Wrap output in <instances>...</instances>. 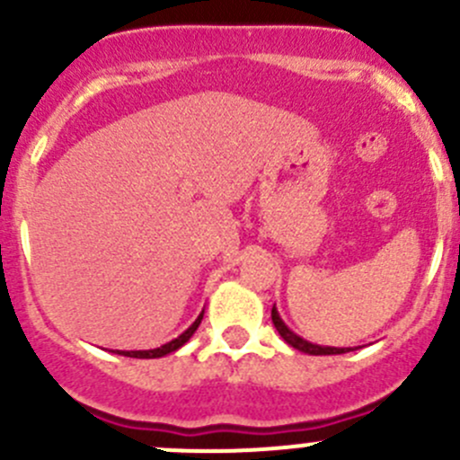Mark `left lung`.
<instances>
[{"instance_id": "1", "label": "left lung", "mask_w": 460, "mask_h": 460, "mask_svg": "<svg viewBox=\"0 0 460 460\" xmlns=\"http://www.w3.org/2000/svg\"><path fill=\"white\" fill-rule=\"evenodd\" d=\"M271 320H273V327L278 329V333H280V336L285 338V341L289 342V345L294 347V349L305 351V354H314V356H332V354H345V351H351V349H341V347H320V345H314V342L303 341V338L296 336V333L291 332V329L287 327L285 323H282V318L278 316L276 307L271 309Z\"/></svg>"}]
</instances>
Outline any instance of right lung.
Wrapping results in <instances>:
<instances>
[{
  "instance_id": "1",
  "label": "right lung",
  "mask_w": 460,
  "mask_h": 460,
  "mask_svg": "<svg viewBox=\"0 0 460 460\" xmlns=\"http://www.w3.org/2000/svg\"><path fill=\"white\" fill-rule=\"evenodd\" d=\"M202 314H204V312H202ZM202 314H200V316H198L196 323H193L191 327H189L187 332L182 333V336L175 338V341L166 342V345L157 347V349H148V351H122V356H128V358H160V356H166V354H171V351L180 349V347H182L184 342H187L189 338L193 336V332H196V329H198V324L202 323Z\"/></svg>"
}]
</instances>
